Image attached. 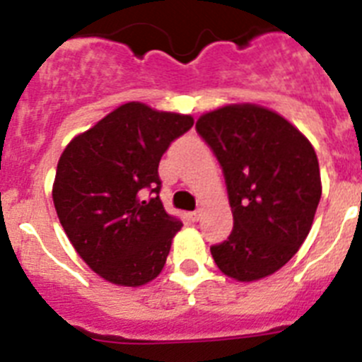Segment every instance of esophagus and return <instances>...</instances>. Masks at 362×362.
<instances>
[{"label":"esophagus","instance_id":"34e87169","mask_svg":"<svg viewBox=\"0 0 362 362\" xmlns=\"http://www.w3.org/2000/svg\"><path fill=\"white\" fill-rule=\"evenodd\" d=\"M201 216H203V212H201V210H194V212L188 214V217H190L192 221H199Z\"/></svg>","mask_w":362,"mask_h":362}]
</instances>
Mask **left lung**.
Segmentation results:
<instances>
[{
    "label": "left lung",
    "instance_id": "8db88e82",
    "mask_svg": "<svg viewBox=\"0 0 362 362\" xmlns=\"http://www.w3.org/2000/svg\"><path fill=\"white\" fill-rule=\"evenodd\" d=\"M197 132L225 174L233 230L210 248L225 276L264 279L297 254L321 199L317 153L281 114L255 103H230L199 116Z\"/></svg>",
    "mask_w": 362,
    "mask_h": 362
}]
</instances>
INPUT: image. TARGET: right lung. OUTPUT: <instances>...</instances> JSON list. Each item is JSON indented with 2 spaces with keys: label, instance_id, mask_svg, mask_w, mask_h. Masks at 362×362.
Here are the masks:
<instances>
[{
  "label": "right lung",
  "instance_id": "add662e5",
  "mask_svg": "<svg viewBox=\"0 0 362 362\" xmlns=\"http://www.w3.org/2000/svg\"><path fill=\"white\" fill-rule=\"evenodd\" d=\"M192 124V116L129 101L63 150L52 185L57 217L79 257L108 283L137 288L161 274L183 223L159 199L158 166Z\"/></svg>",
  "mask_w": 362,
  "mask_h": 362
}]
</instances>
